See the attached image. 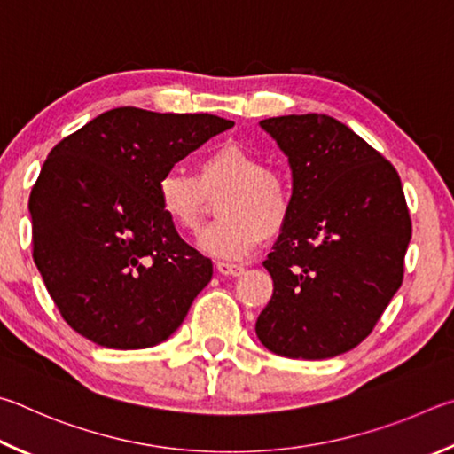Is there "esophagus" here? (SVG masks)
<instances>
[{
    "label": "esophagus",
    "instance_id": "esophagus-1",
    "mask_svg": "<svg viewBox=\"0 0 454 454\" xmlns=\"http://www.w3.org/2000/svg\"><path fill=\"white\" fill-rule=\"evenodd\" d=\"M217 271L221 275H241L243 273V267L237 265V263H229V261H217Z\"/></svg>",
    "mask_w": 454,
    "mask_h": 454
}]
</instances>
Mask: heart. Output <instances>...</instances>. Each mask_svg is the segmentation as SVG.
<instances>
[{"label": "heart", "instance_id": "heart-1", "mask_svg": "<svg viewBox=\"0 0 454 454\" xmlns=\"http://www.w3.org/2000/svg\"><path fill=\"white\" fill-rule=\"evenodd\" d=\"M217 215L201 235V249L213 257L239 261L251 255L265 235L287 225L293 187L285 175L269 169L267 159L239 143H223L207 153L197 173L167 171L157 181V205L181 233L201 229L207 197H218Z\"/></svg>", "mask_w": 454, "mask_h": 454}]
</instances>
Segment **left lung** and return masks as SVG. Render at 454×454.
I'll return each instance as SVG.
<instances>
[{"label": "left lung", "instance_id": "obj_1", "mask_svg": "<svg viewBox=\"0 0 454 454\" xmlns=\"http://www.w3.org/2000/svg\"><path fill=\"white\" fill-rule=\"evenodd\" d=\"M289 157L293 209L265 269L255 331L289 359H329L367 339L404 273L412 225L391 161L329 115L261 121Z\"/></svg>", "mask_w": 454, "mask_h": 454}]
</instances>
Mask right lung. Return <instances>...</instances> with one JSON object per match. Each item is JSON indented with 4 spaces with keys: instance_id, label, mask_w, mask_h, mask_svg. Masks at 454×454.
I'll use <instances>...</instances> for the list:
<instances>
[{
    "instance_id": "right-lung-1",
    "label": "right lung",
    "mask_w": 454,
    "mask_h": 454,
    "mask_svg": "<svg viewBox=\"0 0 454 454\" xmlns=\"http://www.w3.org/2000/svg\"><path fill=\"white\" fill-rule=\"evenodd\" d=\"M229 127L209 114L117 107L50 151L29 195L34 261L79 335L145 348L177 331L213 265L159 209L157 181Z\"/></svg>"
}]
</instances>
